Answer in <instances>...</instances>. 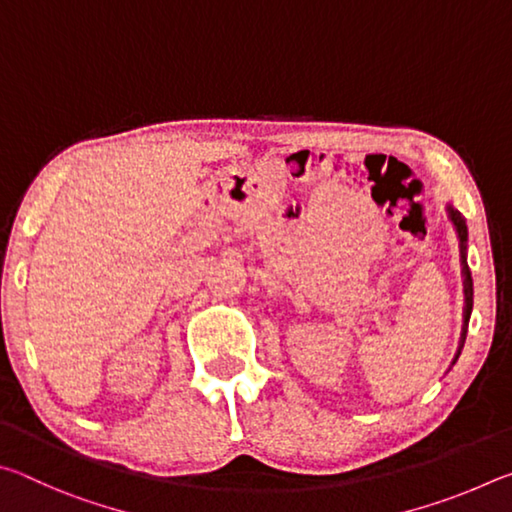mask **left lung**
Returning <instances> with one entry per match:
<instances>
[{"label":"left lung","instance_id":"obj_1","mask_svg":"<svg viewBox=\"0 0 512 512\" xmlns=\"http://www.w3.org/2000/svg\"><path fill=\"white\" fill-rule=\"evenodd\" d=\"M447 216L449 221H452L454 230H456V237H458V246H461V273H463V293H465V309H463V329H461V341H458V350H456V357L452 361V366L461 357V350L465 345V336H467V323H470V316H472V305H474V287H472V273H470V266H467V223L461 216V212L454 210V205L447 203Z\"/></svg>","mask_w":512,"mask_h":512}]
</instances>
